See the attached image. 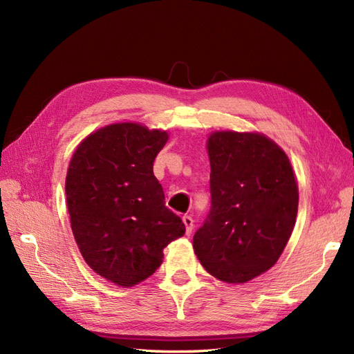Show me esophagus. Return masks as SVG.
Here are the masks:
<instances>
[{
    "label": "esophagus",
    "instance_id": "obj_1",
    "mask_svg": "<svg viewBox=\"0 0 354 354\" xmlns=\"http://www.w3.org/2000/svg\"><path fill=\"white\" fill-rule=\"evenodd\" d=\"M183 223L186 226V234L189 236V234L192 233V230H194V218H192L190 216H185L183 217Z\"/></svg>",
    "mask_w": 354,
    "mask_h": 354
}]
</instances>
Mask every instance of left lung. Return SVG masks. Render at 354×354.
Here are the masks:
<instances>
[{
    "label": "left lung",
    "mask_w": 354,
    "mask_h": 354,
    "mask_svg": "<svg viewBox=\"0 0 354 354\" xmlns=\"http://www.w3.org/2000/svg\"><path fill=\"white\" fill-rule=\"evenodd\" d=\"M211 209L194 250L209 274L245 283L276 264L291 238L298 185L283 149L261 133L212 131Z\"/></svg>",
    "instance_id": "left-lung-1"
}]
</instances>
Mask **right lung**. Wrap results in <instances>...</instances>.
<instances>
[{
  "label": "right lung",
  "mask_w": 354,
  "mask_h": 354,
  "mask_svg": "<svg viewBox=\"0 0 354 354\" xmlns=\"http://www.w3.org/2000/svg\"><path fill=\"white\" fill-rule=\"evenodd\" d=\"M168 137L138 122L109 124L71 158L65 192L75 242L93 272L121 288L153 274L165 246L186 232L153 176Z\"/></svg>",
  "instance_id": "obj_1"
}]
</instances>
